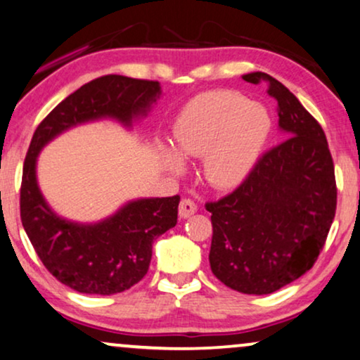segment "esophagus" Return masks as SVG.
I'll use <instances>...</instances> for the list:
<instances>
[{
  "instance_id": "1",
  "label": "esophagus",
  "mask_w": 360,
  "mask_h": 360,
  "mask_svg": "<svg viewBox=\"0 0 360 360\" xmlns=\"http://www.w3.org/2000/svg\"><path fill=\"white\" fill-rule=\"evenodd\" d=\"M198 212V204L193 199H183L179 204V215L183 219H188L191 215Z\"/></svg>"
}]
</instances>
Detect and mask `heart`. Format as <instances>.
<instances>
[{"label": "heart", "instance_id": "b5f03b06", "mask_svg": "<svg viewBox=\"0 0 360 360\" xmlns=\"http://www.w3.org/2000/svg\"><path fill=\"white\" fill-rule=\"evenodd\" d=\"M270 117L260 105L232 90H210L186 105L174 124V146L161 143L162 161L172 171L183 156L205 158V177L217 188H236L255 167L270 133Z\"/></svg>", "mask_w": 360, "mask_h": 360}]
</instances>
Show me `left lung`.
Masks as SVG:
<instances>
[{
  "label": "left lung",
  "mask_w": 360,
  "mask_h": 360,
  "mask_svg": "<svg viewBox=\"0 0 360 360\" xmlns=\"http://www.w3.org/2000/svg\"><path fill=\"white\" fill-rule=\"evenodd\" d=\"M286 140L266 151L225 198L207 202L212 220L210 270L229 288L270 295L298 280L318 260L336 215L338 189L328 140L300 100L263 72Z\"/></svg>",
  "instance_id": "8db88e82"
}]
</instances>
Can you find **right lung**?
Segmentation results:
<instances>
[{"label":"right lung","instance_id":"obj_1","mask_svg":"<svg viewBox=\"0 0 360 360\" xmlns=\"http://www.w3.org/2000/svg\"><path fill=\"white\" fill-rule=\"evenodd\" d=\"M155 80L103 75L57 105L32 135L22 167L21 222L52 276L85 295H115L131 288L150 268L153 242L177 222L179 195L138 199L97 224L59 217L42 198L36 179L39 151L79 123L115 118L131 127L160 98Z\"/></svg>","mask_w":360,"mask_h":360}]
</instances>
